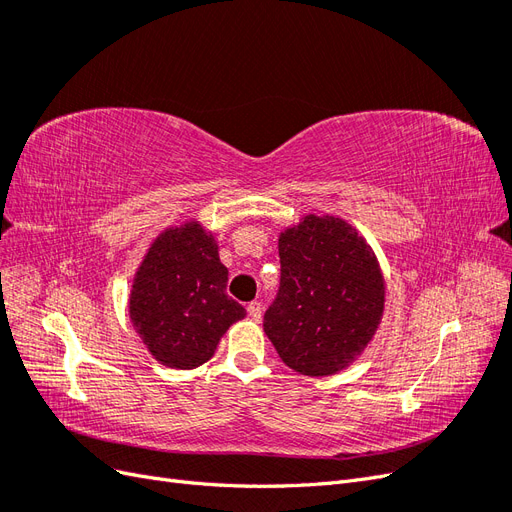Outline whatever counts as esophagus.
Returning <instances> with one entry per match:
<instances>
[{
    "mask_svg": "<svg viewBox=\"0 0 512 512\" xmlns=\"http://www.w3.org/2000/svg\"><path fill=\"white\" fill-rule=\"evenodd\" d=\"M247 314H250L254 320H260L262 316V305L258 301H252L250 305H247Z\"/></svg>",
    "mask_w": 512,
    "mask_h": 512,
    "instance_id": "obj_1",
    "label": "esophagus"
}]
</instances>
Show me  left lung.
Returning a JSON list of instances; mask_svg holds the SVG:
<instances>
[{"label":"left lung","instance_id":"left-lung-1","mask_svg":"<svg viewBox=\"0 0 512 512\" xmlns=\"http://www.w3.org/2000/svg\"><path fill=\"white\" fill-rule=\"evenodd\" d=\"M280 292L265 333L303 376H333L356 361L384 312V277L374 250L342 218L305 215L280 232Z\"/></svg>","mask_w":512,"mask_h":512}]
</instances>
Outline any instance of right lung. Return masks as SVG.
Wrapping results in <instances>:
<instances>
[{"label":"right lung","instance_id":"obj_1","mask_svg":"<svg viewBox=\"0 0 512 512\" xmlns=\"http://www.w3.org/2000/svg\"><path fill=\"white\" fill-rule=\"evenodd\" d=\"M218 241L198 222L162 230L130 290V320L153 359L173 369L207 363L245 309L226 294Z\"/></svg>","mask_w":512,"mask_h":512}]
</instances>
